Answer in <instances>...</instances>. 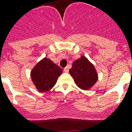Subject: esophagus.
I'll return each mask as SVG.
<instances>
[{
  "instance_id": "obj_1",
  "label": "esophagus",
  "mask_w": 132,
  "mask_h": 132,
  "mask_svg": "<svg viewBox=\"0 0 132 132\" xmlns=\"http://www.w3.org/2000/svg\"><path fill=\"white\" fill-rule=\"evenodd\" d=\"M64 71L65 72V73H68V67H66V68H64Z\"/></svg>"
}]
</instances>
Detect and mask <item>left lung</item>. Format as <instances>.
I'll use <instances>...</instances> for the list:
<instances>
[{
  "label": "left lung",
  "mask_w": 132,
  "mask_h": 132,
  "mask_svg": "<svg viewBox=\"0 0 132 132\" xmlns=\"http://www.w3.org/2000/svg\"><path fill=\"white\" fill-rule=\"evenodd\" d=\"M69 72L77 86L84 90H88L97 80L94 66L84 56L73 62Z\"/></svg>",
  "instance_id": "left-lung-1"
}]
</instances>
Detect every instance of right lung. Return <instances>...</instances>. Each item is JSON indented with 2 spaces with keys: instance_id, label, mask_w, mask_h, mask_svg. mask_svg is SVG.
<instances>
[{
  "instance_id": "1",
  "label": "right lung",
  "mask_w": 132,
  "mask_h": 132,
  "mask_svg": "<svg viewBox=\"0 0 132 132\" xmlns=\"http://www.w3.org/2000/svg\"><path fill=\"white\" fill-rule=\"evenodd\" d=\"M62 69L50 59L44 58L35 66L31 72V77L38 90L47 91L53 88Z\"/></svg>"
}]
</instances>
